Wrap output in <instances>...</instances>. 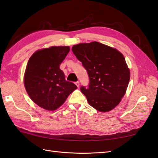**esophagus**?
I'll list each match as a JSON object with an SVG mask.
<instances>
[{
  "mask_svg": "<svg viewBox=\"0 0 158 158\" xmlns=\"http://www.w3.org/2000/svg\"><path fill=\"white\" fill-rule=\"evenodd\" d=\"M75 84H76V85L79 88V85H80V83H79V81H77V82H75Z\"/></svg>",
  "mask_w": 158,
  "mask_h": 158,
  "instance_id": "1",
  "label": "esophagus"
}]
</instances>
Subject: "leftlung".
<instances>
[{"mask_svg": "<svg viewBox=\"0 0 158 158\" xmlns=\"http://www.w3.org/2000/svg\"><path fill=\"white\" fill-rule=\"evenodd\" d=\"M72 51L88 72V86H81L90 106L109 111L125 94L130 73L122 53L98 42L73 45Z\"/></svg>", "mask_w": 158, "mask_h": 158, "instance_id": "left-lung-1", "label": "left lung"}]
</instances>
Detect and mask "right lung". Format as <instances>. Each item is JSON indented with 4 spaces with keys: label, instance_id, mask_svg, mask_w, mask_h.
Returning a JSON list of instances; mask_svg holds the SVG:
<instances>
[{
    "label": "right lung",
    "instance_id": "right-lung-1",
    "mask_svg": "<svg viewBox=\"0 0 158 158\" xmlns=\"http://www.w3.org/2000/svg\"><path fill=\"white\" fill-rule=\"evenodd\" d=\"M70 51L68 46L38 50L30 58L24 75V85L35 103L49 110H56L77 88L66 81L60 64Z\"/></svg>",
    "mask_w": 158,
    "mask_h": 158
}]
</instances>
